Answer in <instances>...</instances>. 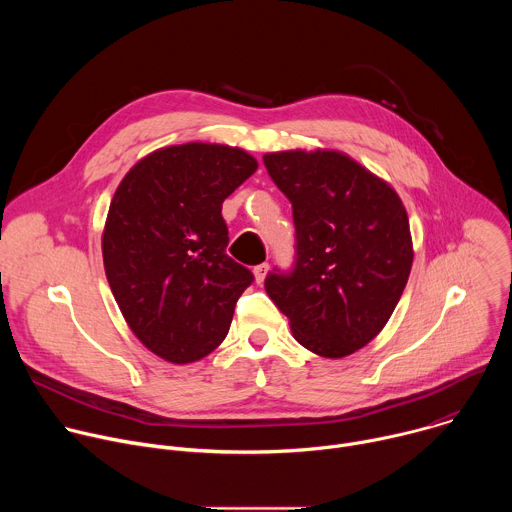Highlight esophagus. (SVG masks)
<instances>
[{
  "label": "esophagus",
  "mask_w": 512,
  "mask_h": 512,
  "mask_svg": "<svg viewBox=\"0 0 512 512\" xmlns=\"http://www.w3.org/2000/svg\"><path fill=\"white\" fill-rule=\"evenodd\" d=\"M267 271H269V265H267V263H261V265H257V267L253 269L255 281H257V283H263V281H265V277H267Z\"/></svg>",
  "instance_id": "esophagus-1"
}]
</instances>
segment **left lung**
Instances as JSON below:
<instances>
[{
	"label": "left lung",
	"mask_w": 512,
	"mask_h": 512,
	"mask_svg": "<svg viewBox=\"0 0 512 512\" xmlns=\"http://www.w3.org/2000/svg\"><path fill=\"white\" fill-rule=\"evenodd\" d=\"M289 198L296 267L265 291L294 338L326 358L367 346L389 322L413 263L407 210L395 188L338 150L263 156Z\"/></svg>",
	"instance_id": "1"
}]
</instances>
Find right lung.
Returning a JSON list of instances; mask_svg holds the SVG:
<instances>
[{
	"label": "right lung",
	"instance_id": "right-lung-1",
	"mask_svg": "<svg viewBox=\"0 0 512 512\" xmlns=\"http://www.w3.org/2000/svg\"><path fill=\"white\" fill-rule=\"evenodd\" d=\"M257 166L233 145H168L141 158L113 194L105 275L131 332L168 362H196L221 344L253 281L225 251L221 212Z\"/></svg>",
	"mask_w": 512,
	"mask_h": 512
}]
</instances>
